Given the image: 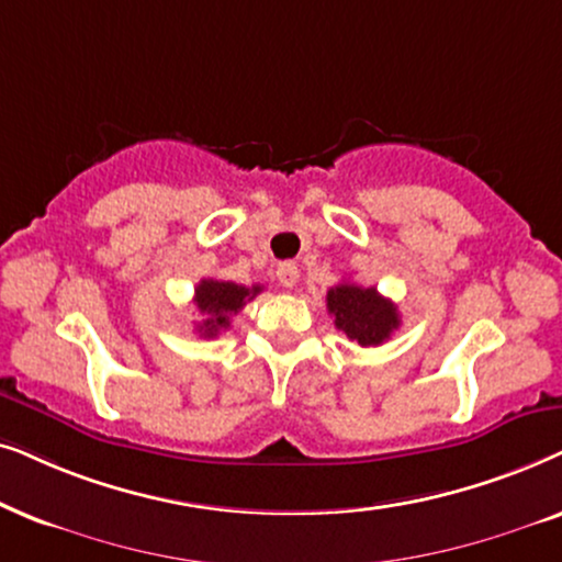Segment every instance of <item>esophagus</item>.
<instances>
[{
  "instance_id": "34e87169",
  "label": "esophagus",
  "mask_w": 562,
  "mask_h": 562,
  "mask_svg": "<svg viewBox=\"0 0 562 562\" xmlns=\"http://www.w3.org/2000/svg\"><path fill=\"white\" fill-rule=\"evenodd\" d=\"M297 277H301V269L293 261H282L280 267H277V280H280L282 288H295Z\"/></svg>"
}]
</instances>
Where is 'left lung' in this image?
I'll use <instances>...</instances> for the list:
<instances>
[{
  "mask_svg": "<svg viewBox=\"0 0 562 562\" xmlns=\"http://www.w3.org/2000/svg\"><path fill=\"white\" fill-rule=\"evenodd\" d=\"M326 308L339 331L359 347H380L401 326L398 308L375 288L339 282L326 293Z\"/></svg>",
  "mask_w": 562,
  "mask_h": 562,
  "instance_id": "1",
  "label": "left lung"
}]
</instances>
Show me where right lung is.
Segmentation results:
<instances>
[{
	"mask_svg": "<svg viewBox=\"0 0 562 562\" xmlns=\"http://www.w3.org/2000/svg\"><path fill=\"white\" fill-rule=\"evenodd\" d=\"M261 293V285H236V282L226 280H200L198 288H194V308L203 318L198 321V334L205 336V339H213L221 331H226L231 326V318L236 316L238 311L244 308L246 303L254 301Z\"/></svg>",
	"mask_w": 562,
	"mask_h": 562,
	"instance_id": "right-lung-1",
	"label": "right lung"
}]
</instances>
